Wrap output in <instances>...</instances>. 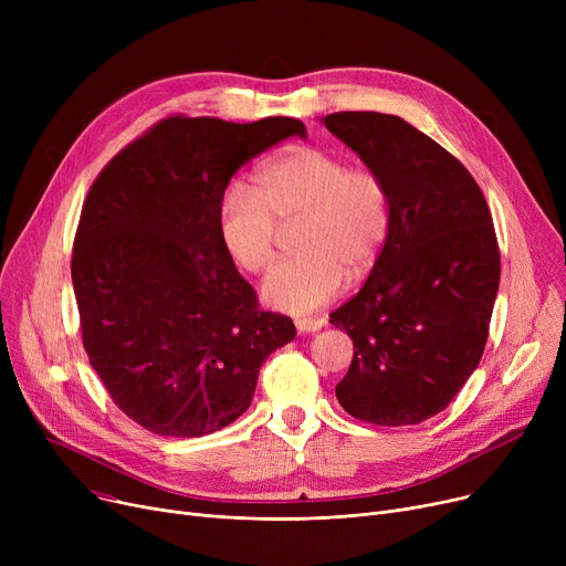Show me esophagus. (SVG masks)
I'll return each instance as SVG.
<instances>
[{
	"label": "esophagus",
	"mask_w": 566,
	"mask_h": 566,
	"mask_svg": "<svg viewBox=\"0 0 566 566\" xmlns=\"http://www.w3.org/2000/svg\"><path fill=\"white\" fill-rule=\"evenodd\" d=\"M325 325V318H318V316H314V318H295V328H298V333H316V331H321Z\"/></svg>",
	"instance_id": "obj_1"
}]
</instances>
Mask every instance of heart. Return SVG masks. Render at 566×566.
I'll return each instance as SVG.
<instances>
[{"instance_id":"b5f03b06","label":"heart","mask_w":566,"mask_h":566,"mask_svg":"<svg viewBox=\"0 0 566 566\" xmlns=\"http://www.w3.org/2000/svg\"><path fill=\"white\" fill-rule=\"evenodd\" d=\"M259 192L233 184L218 206L227 254L245 273H265L277 259L284 229H295L298 254L263 282V301L282 312H312L344 289L348 273L365 275L392 227V199L382 178L350 167L318 146H293L268 160Z\"/></svg>"}]
</instances>
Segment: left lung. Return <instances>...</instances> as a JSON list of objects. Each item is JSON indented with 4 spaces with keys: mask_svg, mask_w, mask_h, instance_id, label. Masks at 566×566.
<instances>
[{
    "mask_svg": "<svg viewBox=\"0 0 566 566\" xmlns=\"http://www.w3.org/2000/svg\"><path fill=\"white\" fill-rule=\"evenodd\" d=\"M376 171L392 227L365 286L331 314L353 339L342 408L369 424H420L478 369L500 284L489 203L470 171L429 135L380 112L323 118Z\"/></svg>",
    "mask_w": 566,
    "mask_h": 566,
    "instance_id": "obj_1",
    "label": "left lung"
}]
</instances>
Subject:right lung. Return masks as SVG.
Listing matches in <instances>:
<instances>
[{"label":"right lung","instance_id":"1","mask_svg":"<svg viewBox=\"0 0 566 566\" xmlns=\"http://www.w3.org/2000/svg\"><path fill=\"white\" fill-rule=\"evenodd\" d=\"M305 124L174 114L122 148L82 206L71 275L82 344L112 401L169 438L250 408L263 360L295 337L263 312L218 231L231 176Z\"/></svg>","mask_w":566,"mask_h":566}]
</instances>
